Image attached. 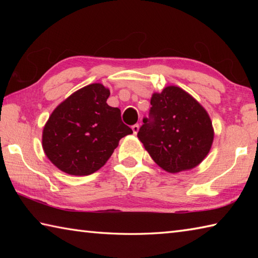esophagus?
<instances>
[{"mask_svg": "<svg viewBox=\"0 0 258 258\" xmlns=\"http://www.w3.org/2000/svg\"><path fill=\"white\" fill-rule=\"evenodd\" d=\"M139 128H140V125L139 124H135L132 126V130H133V133L137 134L139 132Z\"/></svg>", "mask_w": 258, "mask_h": 258, "instance_id": "esophagus-1", "label": "esophagus"}]
</instances>
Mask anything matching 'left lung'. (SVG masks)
Returning a JSON list of instances; mask_svg holds the SVG:
<instances>
[{"instance_id":"left-lung-1","label":"left lung","mask_w":258,"mask_h":258,"mask_svg":"<svg viewBox=\"0 0 258 258\" xmlns=\"http://www.w3.org/2000/svg\"><path fill=\"white\" fill-rule=\"evenodd\" d=\"M138 138L155 163L168 173L195 168L212 148L214 130L207 111L177 86H167L150 100Z\"/></svg>"}]
</instances>
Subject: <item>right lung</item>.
Instances as JSON below:
<instances>
[{
  "label": "right lung",
  "mask_w": 258,
  "mask_h": 258,
  "mask_svg": "<svg viewBox=\"0 0 258 258\" xmlns=\"http://www.w3.org/2000/svg\"><path fill=\"white\" fill-rule=\"evenodd\" d=\"M110 91L100 83L76 91L61 102L43 128L47 158L71 175H90L110 158L121 138L133 131L118 108L108 106Z\"/></svg>",
  "instance_id": "1"
}]
</instances>
